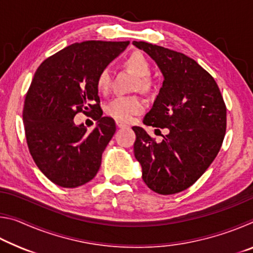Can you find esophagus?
<instances>
[{
  "label": "esophagus",
  "instance_id": "1",
  "mask_svg": "<svg viewBox=\"0 0 253 253\" xmlns=\"http://www.w3.org/2000/svg\"><path fill=\"white\" fill-rule=\"evenodd\" d=\"M116 126H117L118 128H124V127H126L127 125H126V124L122 123V122H116Z\"/></svg>",
  "mask_w": 253,
  "mask_h": 253
}]
</instances>
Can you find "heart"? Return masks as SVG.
I'll use <instances>...</instances> for the list:
<instances>
[{"label": "heart", "instance_id": "1", "mask_svg": "<svg viewBox=\"0 0 253 253\" xmlns=\"http://www.w3.org/2000/svg\"><path fill=\"white\" fill-rule=\"evenodd\" d=\"M125 65L138 76L136 88L140 91L147 92L151 90L153 81L151 79V63L139 51H134L125 59ZM110 84V71L107 67L98 72L96 78V87L99 91L108 90ZM145 108L143 100L137 96H117L107 102L105 106L106 114L117 122L127 123L130 119L143 113Z\"/></svg>", "mask_w": 253, "mask_h": 253}]
</instances>
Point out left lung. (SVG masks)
I'll return each mask as SVG.
<instances>
[{"label": "left lung", "instance_id": "1", "mask_svg": "<svg viewBox=\"0 0 253 253\" xmlns=\"http://www.w3.org/2000/svg\"><path fill=\"white\" fill-rule=\"evenodd\" d=\"M132 44L155 60L164 76L143 122L169 128V134L157 143L142 127H132L135 157L152 191L178 193L193 185L219 153L226 130V106L215 80L195 60L144 41Z\"/></svg>", "mask_w": 253, "mask_h": 253}]
</instances>
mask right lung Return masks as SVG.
<instances>
[{"label":"right lung","instance_id":"right-lung-1","mask_svg":"<svg viewBox=\"0 0 253 253\" xmlns=\"http://www.w3.org/2000/svg\"><path fill=\"white\" fill-rule=\"evenodd\" d=\"M129 41H84L51 55L34 74L23 106L25 138L38 168L51 182L77 187L96 176L101 155L116 131L113 118L102 117L96 87L98 72ZM78 112L98 122L88 132L74 125Z\"/></svg>","mask_w":253,"mask_h":253}]
</instances>
